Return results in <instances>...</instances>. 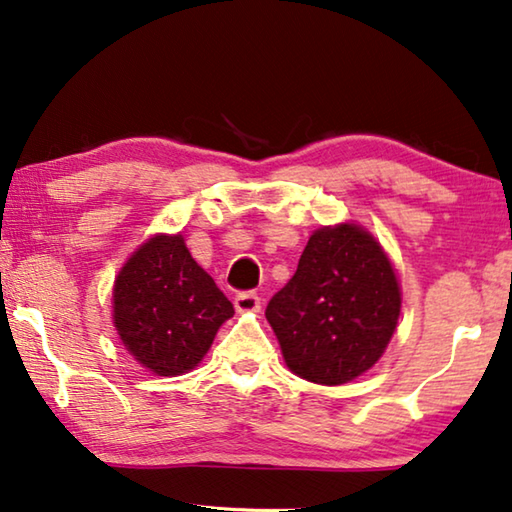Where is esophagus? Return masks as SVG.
Segmentation results:
<instances>
[{
	"label": "esophagus",
	"mask_w": 512,
	"mask_h": 512,
	"mask_svg": "<svg viewBox=\"0 0 512 512\" xmlns=\"http://www.w3.org/2000/svg\"><path fill=\"white\" fill-rule=\"evenodd\" d=\"M234 307H237L239 314H255L262 310V298L253 294V291H246V294L234 298Z\"/></svg>",
	"instance_id": "34e87169"
}]
</instances>
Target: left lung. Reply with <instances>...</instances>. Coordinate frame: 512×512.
<instances>
[{
    "mask_svg": "<svg viewBox=\"0 0 512 512\" xmlns=\"http://www.w3.org/2000/svg\"><path fill=\"white\" fill-rule=\"evenodd\" d=\"M401 296L392 259L367 227L321 225L294 278L271 298L266 321L291 373L335 387L383 358L399 326Z\"/></svg>",
    "mask_w": 512,
    "mask_h": 512,
    "instance_id": "8db88e82",
    "label": "left lung"
}]
</instances>
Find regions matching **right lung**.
Here are the masks:
<instances>
[{"label": "right lung", "mask_w": 512, "mask_h": 512, "mask_svg": "<svg viewBox=\"0 0 512 512\" xmlns=\"http://www.w3.org/2000/svg\"><path fill=\"white\" fill-rule=\"evenodd\" d=\"M232 314V303L193 259L182 232L152 234L113 280V328L125 351L154 376L196 369Z\"/></svg>", "instance_id": "1"}]
</instances>
